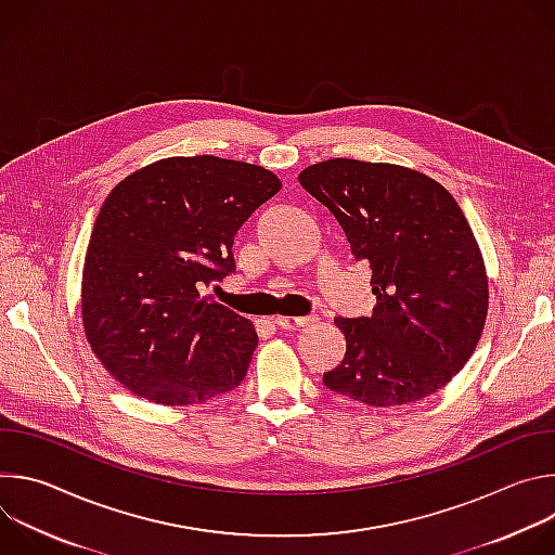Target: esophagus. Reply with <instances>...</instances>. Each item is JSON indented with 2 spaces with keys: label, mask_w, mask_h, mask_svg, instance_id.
<instances>
[{
  "label": "esophagus",
  "mask_w": 555,
  "mask_h": 555,
  "mask_svg": "<svg viewBox=\"0 0 555 555\" xmlns=\"http://www.w3.org/2000/svg\"><path fill=\"white\" fill-rule=\"evenodd\" d=\"M274 323L281 330H296V327H307V325H315L319 323V313H309V315H276Z\"/></svg>",
  "instance_id": "esophagus-1"
}]
</instances>
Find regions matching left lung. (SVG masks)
<instances>
[{"label": "left lung", "mask_w": 555, "mask_h": 555, "mask_svg": "<svg viewBox=\"0 0 555 555\" xmlns=\"http://www.w3.org/2000/svg\"><path fill=\"white\" fill-rule=\"evenodd\" d=\"M300 186L332 210L371 268V315L336 319L343 362L330 390L366 406L420 402L469 360L488 315V274L454 197L433 178L347 157L307 167Z\"/></svg>", "instance_id": "8db88e82"}]
</instances>
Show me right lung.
Listing matches in <instances>:
<instances>
[{
  "label": "right lung",
  "instance_id": "1",
  "mask_svg": "<svg viewBox=\"0 0 555 555\" xmlns=\"http://www.w3.org/2000/svg\"><path fill=\"white\" fill-rule=\"evenodd\" d=\"M279 191L263 167L195 155L153 163L109 193L86 255L83 327L138 398L186 406L242 384L259 336L202 292L234 272L236 230Z\"/></svg>",
  "mask_w": 555,
  "mask_h": 555
}]
</instances>
